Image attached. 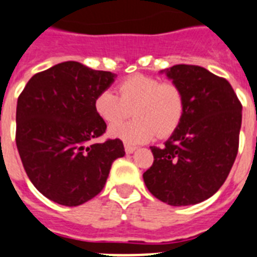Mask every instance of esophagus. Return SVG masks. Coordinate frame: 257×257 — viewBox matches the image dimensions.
<instances>
[{
  "label": "esophagus",
  "instance_id": "34e87169",
  "mask_svg": "<svg viewBox=\"0 0 257 257\" xmlns=\"http://www.w3.org/2000/svg\"><path fill=\"white\" fill-rule=\"evenodd\" d=\"M135 150H137V147L131 146V144H124V151H126V153H133L135 152Z\"/></svg>",
  "mask_w": 257,
  "mask_h": 257
}]
</instances>
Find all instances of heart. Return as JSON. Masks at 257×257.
<instances>
[{
  "mask_svg": "<svg viewBox=\"0 0 257 257\" xmlns=\"http://www.w3.org/2000/svg\"><path fill=\"white\" fill-rule=\"evenodd\" d=\"M117 95L105 89L95 98V110L107 124L111 138L127 144L150 142L157 135L168 138L181 123L185 113V96L174 83H162L159 78L134 74L118 85ZM133 110L136 119L130 124L115 125Z\"/></svg>",
  "mask_w": 257,
  "mask_h": 257,
  "instance_id": "b5f03b06",
  "label": "heart"
}]
</instances>
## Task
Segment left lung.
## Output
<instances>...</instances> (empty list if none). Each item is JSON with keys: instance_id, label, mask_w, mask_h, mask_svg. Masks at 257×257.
Listing matches in <instances>:
<instances>
[{"instance_id": "left-lung-1", "label": "left lung", "mask_w": 257, "mask_h": 257, "mask_svg": "<svg viewBox=\"0 0 257 257\" xmlns=\"http://www.w3.org/2000/svg\"><path fill=\"white\" fill-rule=\"evenodd\" d=\"M185 96V113L164 147H151L144 183L159 200L181 207L220 190L235 161L242 104L226 79L195 65L162 70Z\"/></svg>"}]
</instances>
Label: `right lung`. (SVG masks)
I'll list each match as a JSON object with an SVG mask.
<instances>
[{
    "instance_id": "right-lung-1",
    "label": "right lung",
    "mask_w": 257,
    "mask_h": 257,
    "mask_svg": "<svg viewBox=\"0 0 257 257\" xmlns=\"http://www.w3.org/2000/svg\"><path fill=\"white\" fill-rule=\"evenodd\" d=\"M115 76L67 61L35 74L19 95L17 148L30 181L49 200L66 207L91 200L124 156L119 139L95 142L106 130L95 98Z\"/></svg>"
}]
</instances>
